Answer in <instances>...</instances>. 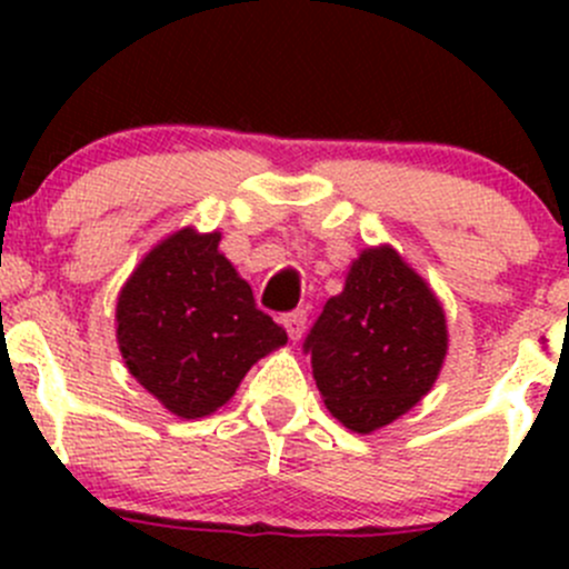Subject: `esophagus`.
I'll return each mask as SVG.
<instances>
[{
	"label": "esophagus",
	"instance_id": "1",
	"mask_svg": "<svg viewBox=\"0 0 569 569\" xmlns=\"http://www.w3.org/2000/svg\"><path fill=\"white\" fill-rule=\"evenodd\" d=\"M306 321H308V313L306 311H291L283 317V327L286 332H289L291 341H300L302 332H306Z\"/></svg>",
	"mask_w": 569,
	"mask_h": 569
}]
</instances>
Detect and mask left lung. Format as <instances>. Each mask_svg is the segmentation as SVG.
Wrapping results in <instances>:
<instances>
[{"instance_id": "left-lung-1", "label": "left lung", "mask_w": 569, "mask_h": 569, "mask_svg": "<svg viewBox=\"0 0 569 569\" xmlns=\"http://www.w3.org/2000/svg\"><path fill=\"white\" fill-rule=\"evenodd\" d=\"M306 352L327 410L369 435L432 391L449 352L446 311L391 244L366 248L341 295L327 300Z\"/></svg>"}]
</instances>
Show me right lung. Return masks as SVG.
<instances>
[{
	"mask_svg": "<svg viewBox=\"0 0 569 569\" xmlns=\"http://www.w3.org/2000/svg\"><path fill=\"white\" fill-rule=\"evenodd\" d=\"M220 239L192 226L164 237L137 263L114 308L129 375L187 421L228 405L250 366L289 341L258 311Z\"/></svg>",
	"mask_w": 569,
	"mask_h": 569,
	"instance_id": "add662e5",
	"label": "right lung"
}]
</instances>
